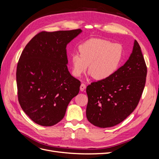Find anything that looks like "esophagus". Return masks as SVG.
<instances>
[{
  "instance_id": "1",
  "label": "esophagus",
  "mask_w": 159,
  "mask_h": 159,
  "mask_svg": "<svg viewBox=\"0 0 159 159\" xmlns=\"http://www.w3.org/2000/svg\"><path fill=\"white\" fill-rule=\"evenodd\" d=\"M86 88V85L84 84H81L80 86V91H84Z\"/></svg>"
}]
</instances>
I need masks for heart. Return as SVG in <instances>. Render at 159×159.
Segmentation results:
<instances>
[{
  "mask_svg": "<svg viewBox=\"0 0 159 159\" xmlns=\"http://www.w3.org/2000/svg\"><path fill=\"white\" fill-rule=\"evenodd\" d=\"M78 48L80 54L75 52L70 55L72 74L75 77L85 73L89 66V72L94 79L108 80L116 73L122 61V46L101 38H90L81 42Z\"/></svg>",
  "mask_w": 159,
  "mask_h": 159,
  "instance_id": "1",
  "label": "heart"
}]
</instances>
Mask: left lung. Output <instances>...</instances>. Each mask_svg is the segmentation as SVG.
Listing matches in <instances>:
<instances>
[{
  "label": "left lung",
  "instance_id": "left-lung-1",
  "mask_svg": "<svg viewBox=\"0 0 159 159\" xmlns=\"http://www.w3.org/2000/svg\"><path fill=\"white\" fill-rule=\"evenodd\" d=\"M147 72L141 47L135 40L129 59L112 77L87 87L88 121L99 128L112 127L124 121L138 105Z\"/></svg>",
  "mask_w": 159,
  "mask_h": 159
}]
</instances>
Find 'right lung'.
Returning a JSON list of instances; mask_svg holds the SVG:
<instances>
[{
	"label": "right lung",
	"mask_w": 159,
	"mask_h": 159,
	"mask_svg": "<svg viewBox=\"0 0 159 159\" xmlns=\"http://www.w3.org/2000/svg\"><path fill=\"white\" fill-rule=\"evenodd\" d=\"M81 32L41 31L21 54L16 70L18 101L37 124L52 126L59 122L78 94L81 82L68 70L66 46Z\"/></svg>",
	"instance_id": "right-lung-1"
}]
</instances>
